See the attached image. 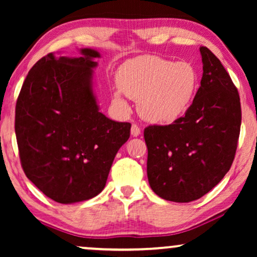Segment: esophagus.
<instances>
[{"mask_svg": "<svg viewBox=\"0 0 257 257\" xmlns=\"http://www.w3.org/2000/svg\"><path fill=\"white\" fill-rule=\"evenodd\" d=\"M140 133H142V130L137 124H132V127H131V135L132 137H138Z\"/></svg>", "mask_w": 257, "mask_h": 257, "instance_id": "esophagus-1", "label": "esophagus"}]
</instances>
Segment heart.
Wrapping results in <instances>:
<instances>
[{"label": "heart", "mask_w": 257, "mask_h": 257, "mask_svg": "<svg viewBox=\"0 0 257 257\" xmlns=\"http://www.w3.org/2000/svg\"><path fill=\"white\" fill-rule=\"evenodd\" d=\"M118 85L126 96L139 101L147 120L171 124L184 117L199 89V72L191 62H173L158 56L130 59L118 71ZM114 98L121 100V92Z\"/></svg>", "instance_id": "heart-1"}]
</instances>
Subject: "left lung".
Wrapping results in <instances>:
<instances>
[{"instance_id": "8db88e82", "label": "left lung", "mask_w": 257, "mask_h": 257, "mask_svg": "<svg viewBox=\"0 0 257 257\" xmlns=\"http://www.w3.org/2000/svg\"><path fill=\"white\" fill-rule=\"evenodd\" d=\"M202 78L184 117L144 131L147 178L168 201L198 200L222 180L233 164L241 127L236 86L208 48H200Z\"/></svg>"}]
</instances>
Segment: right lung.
Masks as SVG:
<instances>
[{
  "label": "right lung",
  "mask_w": 257,
  "mask_h": 257,
  "mask_svg": "<svg viewBox=\"0 0 257 257\" xmlns=\"http://www.w3.org/2000/svg\"><path fill=\"white\" fill-rule=\"evenodd\" d=\"M82 57L49 54L35 64L17 98L15 133L27 178L48 198L73 203L99 194L130 122L99 112L93 93V49Z\"/></svg>",
  "instance_id": "obj_1"
}]
</instances>
